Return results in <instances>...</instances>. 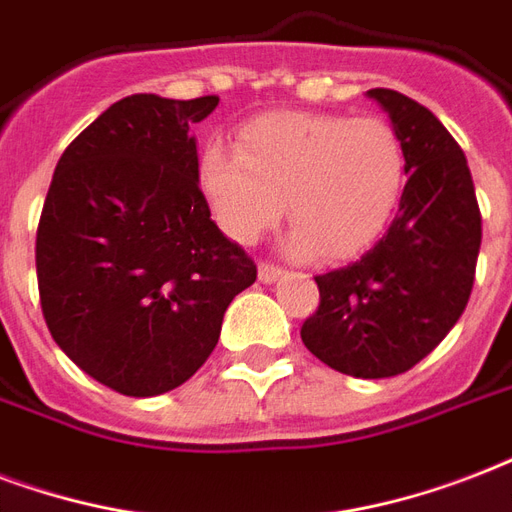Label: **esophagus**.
I'll use <instances>...</instances> for the list:
<instances>
[{
  "instance_id": "esophagus-1",
  "label": "esophagus",
  "mask_w": 512,
  "mask_h": 512,
  "mask_svg": "<svg viewBox=\"0 0 512 512\" xmlns=\"http://www.w3.org/2000/svg\"><path fill=\"white\" fill-rule=\"evenodd\" d=\"M283 275V269L272 264V261H261L259 264V280L261 283H275L277 277Z\"/></svg>"
}]
</instances>
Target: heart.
<instances>
[{"instance_id": "b5f03b06", "label": "heart", "mask_w": 512, "mask_h": 512, "mask_svg": "<svg viewBox=\"0 0 512 512\" xmlns=\"http://www.w3.org/2000/svg\"><path fill=\"white\" fill-rule=\"evenodd\" d=\"M200 186L219 227L259 240L283 216L291 251L347 259L390 224L406 186V144L382 117L277 112L237 133V149L208 146Z\"/></svg>"}]
</instances>
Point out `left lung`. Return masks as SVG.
<instances>
[{
	"mask_svg": "<svg viewBox=\"0 0 512 512\" xmlns=\"http://www.w3.org/2000/svg\"><path fill=\"white\" fill-rule=\"evenodd\" d=\"M406 144V189L387 235L355 264L315 277L318 310L301 342L358 379L414 368L443 342L473 291L481 208L462 146L414 98L374 87Z\"/></svg>",
	"mask_w": 512,
	"mask_h": 512,
	"instance_id": "obj_1",
	"label": "left lung"
}]
</instances>
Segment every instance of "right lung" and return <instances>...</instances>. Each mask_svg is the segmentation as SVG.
<instances>
[{"label": "right lung", "instance_id": "add662e5", "mask_svg": "<svg viewBox=\"0 0 512 512\" xmlns=\"http://www.w3.org/2000/svg\"><path fill=\"white\" fill-rule=\"evenodd\" d=\"M216 95L122 98L55 165L37 227V283L55 344L95 382L149 398L176 390L219 344L256 280L211 221L189 136Z\"/></svg>", "mask_w": 512, "mask_h": 512}]
</instances>
